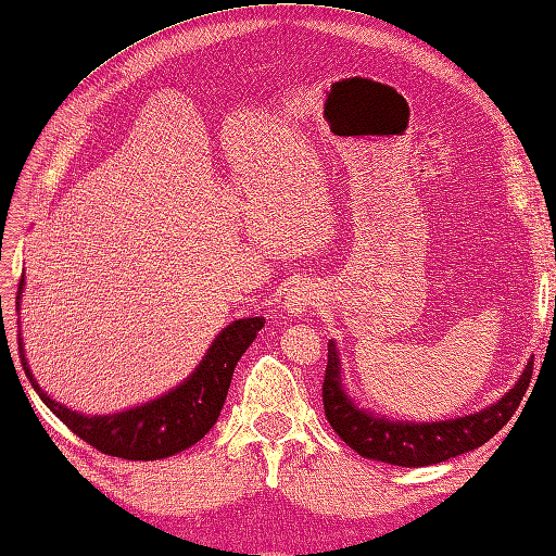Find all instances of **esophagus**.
Listing matches in <instances>:
<instances>
[{"mask_svg": "<svg viewBox=\"0 0 556 556\" xmlns=\"http://www.w3.org/2000/svg\"><path fill=\"white\" fill-rule=\"evenodd\" d=\"M319 301V289L315 283H295V287L289 289L287 301H283V309L289 312L291 317H303L307 307H312Z\"/></svg>", "mask_w": 556, "mask_h": 556, "instance_id": "esophagus-1", "label": "esophagus"}]
</instances>
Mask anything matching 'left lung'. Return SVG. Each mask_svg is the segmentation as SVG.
Returning <instances> with one entry per match:
<instances>
[{"label":"left lung","mask_w":556,"mask_h":556,"mask_svg":"<svg viewBox=\"0 0 556 556\" xmlns=\"http://www.w3.org/2000/svg\"><path fill=\"white\" fill-rule=\"evenodd\" d=\"M531 368L533 359L526 364L523 374L517 378L511 390H507L495 404L477 410V414L437 422L392 420L390 416H378L374 410L362 408L352 400L343 382L340 350L336 340H331L321 390L324 414L336 434L368 460L400 467L437 465L479 448L503 430L511 414L519 408L526 388H529L533 374Z\"/></svg>","instance_id":"obj_1"}]
</instances>
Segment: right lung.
Returning a JSON list of instances; mask_svg holds the SVG:
<instances>
[{"mask_svg":"<svg viewBox=\"0 0 556 556\" xmlns=\"http://www.w3.org/2000/svg\"><path fill=\"white\" fill-rule=\"evenodd\" d=\"M23 287L25 279H21L18 283V309ZM263 326L265 317H247L225 326L216 340L208 345L202 362L197 364L194 371L180 386L156 396V400H150L148 404H138L105 416L79 414V410H73L65 404L51 400L39 388L37 378L30 371L21 333L18 352L25 376L30 378V386L39 394V400L79 439L105 455H115V458L160 460L194 446L216 425L227 390H230L235 366Z\"/></svg>","mask_w":556,"mask_h":556,"instance_id":"obj_1","label":"right lung"}]
</instances>
